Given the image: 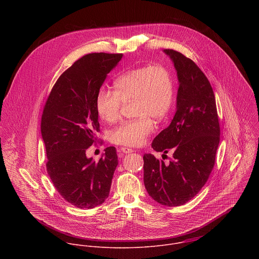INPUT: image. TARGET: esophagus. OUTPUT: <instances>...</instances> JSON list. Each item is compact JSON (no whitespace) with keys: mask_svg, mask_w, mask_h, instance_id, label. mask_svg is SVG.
<instances>
[{"mask_svg":"<svg viewBox=\"0 0 259 259\" xmlns=\"http://www.w3.org/2000/svg\"><path fill=\"white\" fill-rule=\"evenodd\" d=\"M134 150L132 148H125V147L120 148V150H119V152H122V153H131Z\"/></svg>","mask_w":259,"mask_h":259,"instance_id":"1","label":"esophagus"}]
</instances>
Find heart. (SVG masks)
Returning <instances> with one entry per match:
<instances>
[{
	"label": "heart",
	"mask_w": 259,
	"mask_h": 259,
	"mask_svg": "<svg viewBox=\"0 0 259 259\" xmlns=\"http://www.w3.org/2000/svg\"><path fill=\"white\" fill-rule=\"evenodd\" d=\"M114 92L101 89L96 97L99 115L107 122H115L123 104L135 102L134 111L139 118L127 120L113 128V144L139 147L153 131L152 119L162 120L172 105L174 82L169 71L161 65L146 66L120 74L113 82Z\"/></svg>",
	"instance_id": "heart-1"
}]
</instances>
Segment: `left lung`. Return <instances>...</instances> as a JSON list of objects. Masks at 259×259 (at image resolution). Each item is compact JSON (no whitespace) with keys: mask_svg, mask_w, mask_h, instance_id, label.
I'll return each mask as SVG.
<instances>
[{"mask_svg":"<svg viewBox=\"0 0 259 259\" xmlns=\"http://www.w3.org/2000/svg\"><path fill=\"white\" fill-rule=\"evenodd\" d=\"M174 62L180 82L177 111L170 124L153 140L151 148L167 153V164L150 153L144 155V183L158 203L179 206L193 198L214 166L221 127L215 97L209 80L182 53L163 51ZM164 155V154H163Z\"/></svg>","mask_w":259,"mask_h":259,"instance_id":"8db88e82","label":"left lung"}]
</instances>
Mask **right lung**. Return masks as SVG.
Wrapping results in <instances>:
<instances>
[{"mask_svg": "<svg viewBox=\"0 0 259 259\" xmlns=\"http://www.w3.org/2000/svg\"><path fill=\"white\" fill-rule=\"evenodd\" d=\"M122 54L93 53L75 61L60 75L44 107L40 133L47 171L58 192L78 208H94L110 194L117 165L114 147L98 162L85 150L100 131L96 97Z\"/></svg>", "mask_w": 259, "mask_h": 259, "instance_id": "right-lung-1", "label": "right lung"}]
</instances>
